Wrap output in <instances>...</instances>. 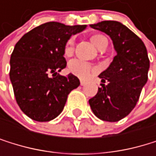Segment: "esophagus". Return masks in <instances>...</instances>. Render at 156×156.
<instances>
[{
  "mask_svg": "<svg viewBox=\"0 0 156 156\" xmlns=\"http://www.w3.org/2000/svg\"><path fill=\"white\" fill-rule=\"evenodd\" d=\"M86 83H87V81H86L85 80H80V85H81V86H84Z\"/></svg>",
  "mask_w": 156,
  "mask_h": 156,
  "instance_id": "34e87169",
  "label": "esophagus"
}]
</instances>
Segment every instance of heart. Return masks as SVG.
Here are the masks:
<instances>
[{
  "label": "heart",
  "instance_id": "1",
  "mask_svg": "<svg viewBox=\"0 0 156 156\" xmlns=\"http://www.w3.org/2000/svg\"><path fill=\"white\" fill-rule=\"evenodd\" d=\"M91 41L93 44L99 49L102 50L108 47V39L102 34H94L91 36ZM74 45H75V40L74 38H70L64 47V54L65 56H71L74 52ZM69 71L74 74L75 76L79 77H86L90 75L93 71V67L91 64L88 62L80 61V60H75L70 62L69 64Z\"/></svg>",
  "mask_w": 156,
  "mask_h": 156
}]
</instances>
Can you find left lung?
Segmentation results:
<instances>
[{
  "label": "left lung",
  "instance_id": "left-lung-1",
  "mask_svg": "<svg viewBox=\"0 0 156 156\" xmlns=\"http://www.w3.org/2000/svg\"><path fill=\"white\" fill-rule=\"evenodd\" d=\"M90 26L109 35L117 54L99 75L102 87L89 104L100 120L118 122L135 108L148 80L147 49L142 40L121 22L106 20Z\"/></svg>",
  "mask_w": 156,
  "mask_h": 156
}]
</instances>
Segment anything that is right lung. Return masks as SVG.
<instances>
[{
	"mask_svg": "<svg viewBox=\"0 0 156 156\" xmlns=\"http://www.w3.org/2000/svg\"><path fill=\"white\" fill-rule=\"evenodd\" d=\"M86 27L47 22L25 34L16 44L9 76L16 103L28 117L37 122L55 119L70 92L80 86L76 76H63L59 72L66 66V42Z\"/></svg>",
	"mask_w": 156,
	"mask_h": 156,
	"instance_id": "right-lung-1",
	"label": "right lung"
}]
</instances>
